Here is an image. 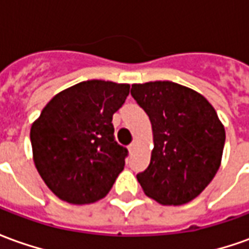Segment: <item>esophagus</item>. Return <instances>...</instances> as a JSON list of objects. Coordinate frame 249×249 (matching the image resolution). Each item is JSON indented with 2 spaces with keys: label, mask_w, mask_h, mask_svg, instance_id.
I'll return each mask as SVG.
<instances>
[{
  "label": "esophagus",
  "mask_w": 249,
  "mask_h": 249,
  "mask_svg": "<svg viewBox=\"0 0 249 249\" xmlns=\"http://www.w3.org/2000/svg\"><path fill=\"white\" fill-rule=\"evenodd\" d=\"M135 148H136V142H132V144H129V146H128V151H129V153H133Z\"/></svg>",
  "instance_id": "obj_1"
}]
</instances>
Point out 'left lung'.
<instances>
[{
  "mask_svg": "<svg viewBox=\"0 0 249 249\" xmlns=\"http://www.w3.org/2000/svg\"><path fill=\"white\" fill-rule=\"evenodd\" d=\"M130 94L153 132L151 162L137 175L148 197L181 205L197 197L219 171L225 130L200 93L172 81L133 84Z\"/></svg>",
  "mask_w": 249,
  "mask_h": 249,
  "instance_id": "1",
  "label": "left lung"
}]
</instances>
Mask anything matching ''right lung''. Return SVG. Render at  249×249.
Masks as SVG:
<instances>
[{
	"mask_svg": "<svg viewBox=\"0 0 249 249\" xmlns=\"http://www.w3.org/2000/svg\"><path fill=\"white\" fill-rule=\"evenodd\" d=\"M129 84L89 80L52 98L30 129L36 168L52 192L71 204L105 197L124 169L126 148L114 140L113 114Z\"/></svg>",
	"mask_w": 249,
	"mask_h": 249,
	"instance_id": "obj_1",
	"label": "right lung"
}]
</instances>
